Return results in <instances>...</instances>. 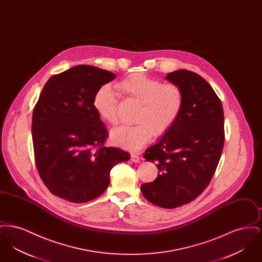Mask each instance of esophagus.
I'll use <instances>...</instances> for the list:
<instances>
[{"label":"esophagus","instance_id":"1","mask_svg":"<svg viewBox=\"0 0 262 262\" xmlns=\"http://www.w3.org/2000/svg\"><path fill=\"white\" fill-rule=\"evenodd\" d=\"M130 160H132L133 162L138 163L140 159H139V156H138L137 154H136V153H132V154H130Z\"/></svg>","mask_w":262,"mask_h":262}]
</instances>
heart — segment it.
Listing matches in <instances>:
<instances>
[{
  "mask_svg": "<svg viewBox=\"0 0 262 262\" xmlns=\"http://www.w3.org/2000/svg\"><path fill=\"white\" fill-rule=\"evenodd\" d=\"M116 88L125 97L139 103L136 125L120 126L111 133L113 143L125 149L138 150L155 137L167 133L177 122L185 104L183 88L174 82L136 73L118 81ZM92 107L100 119L111 125L119 123L118 98L109 85H102L93 96Z\"/></svg>",
  "mask_w": 262,
  "mask_h": 262,
  "instance_id": "b5f03b06",
  "label": "heart"
}]
</instances>
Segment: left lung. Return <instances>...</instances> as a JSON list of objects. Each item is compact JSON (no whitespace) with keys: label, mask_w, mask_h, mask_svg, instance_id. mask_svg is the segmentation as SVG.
Masks as SVG:
<instances>
[{"label":"left lung","mask_w":262,"mask_h":262,"mask_svg":"<svg viewBox=\"0 0 262 262\" xmlns=\"http://www.w3.org/2000/svg\"><path fill=\"white\" fill-rule=\"evenodd\" d=\"M167 79L183 88L185 104L174 125L145 150L143 157L159 171L140 188L151 203L176 208L195 200L209 185L224 146V112L221 100L200 75L179 70Z\"/></svg>","instance_id":"obj_1"}]
</instances>
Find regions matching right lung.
<instances>
[{"label":"right lung","instance_id":"add662e5","mask_svg":"<svg viewBox=\"0 0 262 262\" xmlns=\"http://www.w3.org/2000/svg\"><path fill=\"white\" fill-rule=\"evenodd\" d=\"M116 75L80 64L51 76L34 106L32 141L38 173L54 195L75 203L101 195L110 172L129 154L106 147V126L92 107L98 88Z\"/></svg>","mask_w":262,"mask_h":262}]
</instances>
